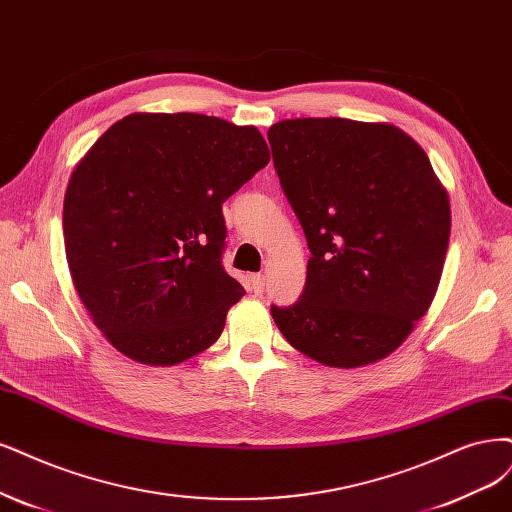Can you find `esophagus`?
Listing matches in <instances>:
<instances>
[{
	"label": "esophagus",
	"instance_id": "1",
	"mask_svg": "<svg viewBox=\"0 0 512 512\" xmlns=\"http://www.w3.org/2000/svg\"><path fill=\"white\" fill-rule=\"evenodd\" d=\"M250 281H252V288H254V292H256V294H260V292L264 290V275L256 273V275H252V277H250Z\"/></svg>",
	"mask_w": 512,
	"mask_h": 512
}]
</instances>
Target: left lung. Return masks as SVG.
Returning a JSON list of instances; mask_svg holds the SVG:
<instances>
[{
    "mask_svg": "<svg viewBox=\"0 0 512 512\" xmlns=\"http://www.w3.org/2000/svg\"><path fill=\"white\" fill-rule=\"evenodd\" d=\"M269 144L311 252L301 301L271 307L277 328L324 366L387 358L436 296L447 188L424 148L390 122L288 118L269 129Z\"/></svg>",
    "mask_w": 512,
    "mask_h": 512,
    "instance_id": "8db88e82",
    "label": "left lung"
}]
</instances>
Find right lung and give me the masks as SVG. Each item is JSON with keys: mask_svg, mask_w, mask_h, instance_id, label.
Segmentation results:
<instances>
[{"mask_svg": "<svg viewBox=\"0 0 512 512\" xmlns=\"http://www.w3.org/2000/svg\"><path fill=\"white\" fill-rule=\"evenodd\" d=\"M271 161L256 127L135 112L76 165L65 256L95 326L120 354L173 366L214 345L245 294L222 269V203Z\"/></svg>", "mask_w": 512, "mask_h": 512, "instance_id": "obj_1", "label": "right lung"}]
</instances>
